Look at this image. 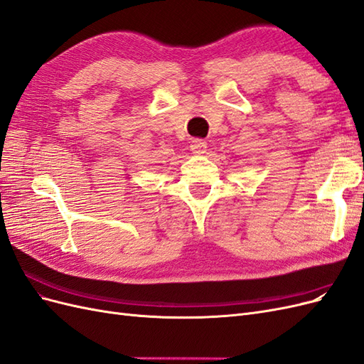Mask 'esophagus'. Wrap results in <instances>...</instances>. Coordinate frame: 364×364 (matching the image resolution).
I'll return each instance as SVG.
<instances>
[{
	"mask_svg": "<svg viewBox=\"0 0 364 364\" xmlns=\"http://www.w3.org/2000/svg\"><path fill=\"white\" fill-rule=\"evenodd\" d=\"M191 150L194 151V153H203L205 151V149H206V142H205V139H200V138H194L193 141H191Z\"/></svg>",
	"mask_w": 364,
	"mask_h": 364,
	"instance_id": "obj_1",
	"label": "esophagus"
}]
</instances>
